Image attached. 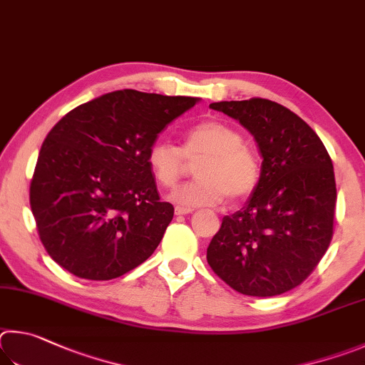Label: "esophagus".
<instances>
[{
    "mask_svg": "<svg viewBox=\"0 0 365 365\" xmlns=\"http://www.w3.org/2000/svg\"><path fill=\"white\" fill-rule=\"evenodd\" d=\"M194 210L192 208H186V207H176L175 208V213L176 215H189V213H192Z\"/></svg>",
    "mask_w": 365,
    "mask_h": 365,
    "instance_id": "1",
    "label": "esophagus"
}]
</instances>
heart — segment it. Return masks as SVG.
<instances>
[{
	"instance_id": "obj_1",
	"label": "heart",
	"mask_w": 365,
	"mask_h": 365,
	"mask_svg": "<svg viewBox=\"0 0 365 365\" xmlns=\"http://www.w3.org/2000/svg\"><path fill=\"white\" fill-rule=\"evenodd\" d=\"M197 179L178 187L171 200L187 207L216 205L229 197L239 202L250 197L261 179L257 152L245 144L244 134L221 120H205L184 133L178 147L155 140L147 150L152 176L163 187H173L197 162Z\"/></svg>"
}]
</instances>
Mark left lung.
<instances>
[{"instance_id": "obj_1", "label": "left lung", "mask_w": 365, "mask_h": 365, "mask_svg": "<svg viewBox=\"0 0 365 365\" xmlns=\"http://www.w3.org/2000/svg\"><path fill=\"white\" fill-rule=\"evenodd\" d=\"M210 107L253 134L263 166L250 200L225 216L210 242L208 264L244 295H282L309 277L334 237L331 158L316 131L277 102L252 98Z\"/></svg>"}]
</instances>
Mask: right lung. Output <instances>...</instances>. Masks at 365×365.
<instances>
[{
	"instance_id": "obj_1",
	"label": "right lung",
	"mask_w": 365,
	"mask_h": 365,
	"mask_svg": "<svg viewBox=\"0 0 365 365\" xmlns=\"http://www.w3.org/2000/svg\"><path fill=\"white\" fill-rule=\"evenodd\" d=\"M197 101L123 89L57 121L30 182L38 235L57 264L80 279L110 280L150 257L175 208L160 200L147 150Z\"/></svg>"
}]
</instances>
